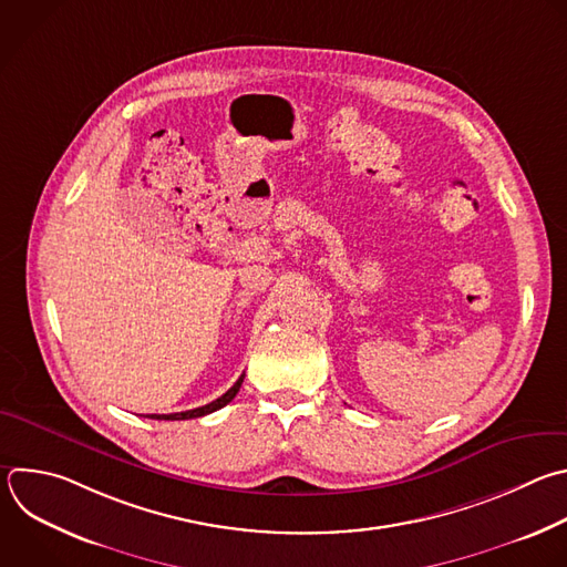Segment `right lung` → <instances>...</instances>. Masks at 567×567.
I'll list each match as a JSON object with an SVG mask.
<instances>
[{"instance_id": "obj_1", "label": "right lung", "mask_w": 567, "mask_h": 567, "mask_svg": "<svg viewBox=\"0 0 567 567\" xmlns=\"http://www.w3.org/2000/svg\"><path fill=\"white\" fill-rule=\"evenodd\" d=\"M243 381H245V373H243L240 379L234 383V388H231L227 394H223L220 399H216V401H214V403H209V405H203V408H196V410H188V412H175V414H151L148 419H153V421H188V419H200V416H207V414H212V412H216V410L225 408L227 403H231V401L236 399V394L240 392Z\"/></svg>"}]
</instances>
